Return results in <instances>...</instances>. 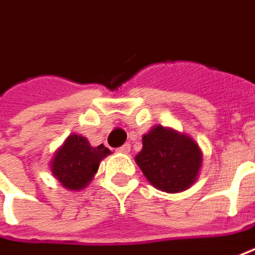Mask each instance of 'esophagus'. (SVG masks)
Segmentation results:
<instances>
[{
  "instance_id": "34e87169",
  "label": "esophagus",
  "mask_w": 255,
  "mask_h": 255,
  "mask_svg": "<svg viewBox=\"0 0 255 255\" xmlns=\"http://www.w3.org/2000/svg\"><path fill=\"white\" fill-rule=\"evenodd\" d=\"M129 149H131V145H129V144H124V145H121L120 148H117V151L121 152V154H128Z\"/></svg>"
}]
</instances>
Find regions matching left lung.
Returning a JSON list of instances; mask_svg holds the SVG:
<instances>
[{"mask_svg":"<svg viewBox=\"0 0 255 255\" xmlns=\"http://www.w3.org/2000/svg\"><path fill=\"white\" fill-rule=\"evenodd\" d=\"M135 162L155 188L180 193L195 183L203 152L191 137L155 126L142 137V149L135 155Z\"/></svg>","mask_w":255,"mask_h":255,"instance_id":"left-lung-1","label":"left lung"}]
</instances>
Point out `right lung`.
<instances>
[{
	"instance_id": "add662e5",
	"label": "right lung",
	"mask_w": 255,
	"mask_h": 255,
	"mask_svg": "<svg viewBox=\"0 0 255 255\" xmlns=\"http://www.w3.org/2000/svg\"><path fill=\"white\" fill-rule=\"evenodd\" d=\"M108 154L110 149L103 144L91 147L85 137L71 134L54 154L51 172L64 188L80 191L93 180L100 162Z\"/></svg>"
}]
</instances>
